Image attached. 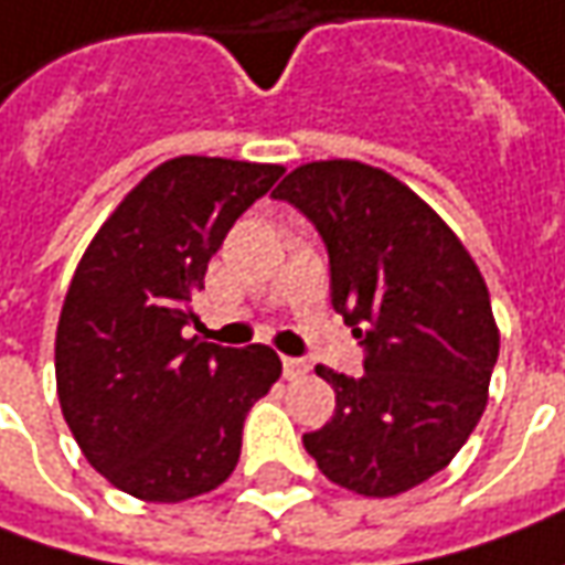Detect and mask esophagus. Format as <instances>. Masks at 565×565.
I'll use <instances>...</instances> for the list:
<instances>
[{
	"instance_id": "obj_1",
	"label": "esophagus",
	"mask_w": 565,
	"mask_h": 565,
	"mask_svg": "<svg viewBox=\"0 0 565 565\" xmlns=\"http://www.w3.org/2000/svg\"><path fill=\"white\" fill-rule=\"evenodd\" d=\"M309 372V362L306 360H294V356H284V379H302Z\"/></svg>"
}]
</instances>
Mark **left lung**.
Returning a JSON list of instances; mask_svg holds the SVG:
<instances>
[{
	"label": "left lung",
	"instance_id": "left-lung-1",
	"mask_svg": "<svg viewBox=\"0 0 565 565\" xmlns=\"http://www.w3.org/2000/svg\"><path fill=\"white\" fill-rule=\"evenodd\" d=\"M271 196L319 227L331 306L369 350L360 379L316 365L338 406L302 444L347 491L403 494L450 466L488 406L500 353L488 284L450 224L384 168L306 162Z\"/></svg>",
	"mask_w": 565,
	"mask_h": 565
}]
</instances>
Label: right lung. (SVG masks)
Listing matches in <instances>:
<instances>
[{
    "label": "right lung",
    "mask_w": 565,
    "mask_h": 565,
    "mask_svg": "<svg viewBox=\"0 0 565 565\" xmlns=\"http://www.w3.org/2000/svg\"><path fill=\"white\" fill-rule=\"evenodd\" d=\"M284 166L178 156L84 249L55 331V391L87 462L149 503L209 494L241 459L249 406L281 379L271 347L184 338L209 259Z\"/></svg>",
    "instance_id": "1"
}]
</instances>
